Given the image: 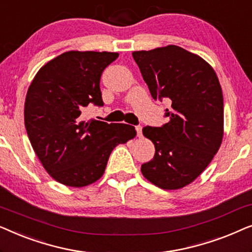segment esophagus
<instances>
[{
	"label": "esophagus",
	"mask_w": 252,
	"mask_h": 252,
	"mask_svg": "<svg viewBox=\"0 0 252 252\" xmlns=\"http://www.w3.org/2000/svg\"><path fill=\"white\" fill-rule=\"evenodd\" d=\"M135 129H136L137 136H139V137L142 136V127H141V126H135Z\"/></svg>",
	"instance_id": "34e87169"
}]
</instances>
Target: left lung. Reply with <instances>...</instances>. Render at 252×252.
Here are the masks:
<instances>
[{
  "instance_id": "obj_1",
  "label": "left lung",
  "mask_w": 252,
  "mask_h": 252,
  "mask_svg": "<svg viewBox=\"0 0 252 252\" xmlns=\"http://www.w3.org/2000/svg\"><path fill=\"white\" fill-rule=\"evenodd\" d=\"M132 55L153 98L170 103L165 110L168 123L142 129L156 153L141 172L161 189L184 188L205 170L221 144V86L211 65L181 47L171 44Z\"/></svg>"
}]
</instances>
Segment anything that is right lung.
<instances>
[{
    "label": "right lung",
    "mask_w": 252,
    "mask_h": 252,
    "mask_svg": "<svg viewBox=\"0 0 252 252\" xmlns=\"http://www.w3.org/2000/svg\"><path fill=\"white\" fill-rule=\"evenodd\" d=\"M119 56L108 51H67L43 65L30 85L24 119L44 170L68 187H85L104 173L110 154L136 135L133 126L87 120L88 104L102 106L99 80Z\"/></svg>",
    "instance_id": "add662e5"
}]
</instances>
